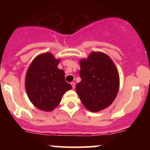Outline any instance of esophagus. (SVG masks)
Here are the masks:
<instances>
[{"label": "esophagus", "mask_w": 150, "mask_h": 150, "mask_svg": "<svg viewBox=\"0 0 150 150\" xmlns=\"http://www.w3.org/2000/svg\"><path fill=\"white\" fill-rule=\"evenodd\" d=\"M71 85H72V88H75V82H72V83H71Z\"/></svg>", "instance_id": "1"}]
</instances>
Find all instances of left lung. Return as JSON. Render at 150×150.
<instances>
[{"mask_svg":"<svg viewBox=\"0 0 150 150\" xmlns=\"http://www.w3.org/2000/svg\"><path fill=\"white\" fill-rule=\"evenodd\" d=\"M81 81L76 92L84 107L99 112L113 102L120 85L119 74L112 60L102 52H92L80 62Z\"/></svg>","mask_w":150,"mask_h":150,"instance_id":"8db88e82","label":"left lung"}]
</instances>
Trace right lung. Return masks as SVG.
Returning a JSON list of instances; mask_svg holds the SVG:
<instances>
[{
	"label": "right lung",
	"mask_w": 150,
	"mask_h": 150,
	"mask_svg": "<svg viewBox=\"0 0 150 150\" xmlns=\"http://www.w3.org/2000/svg\"><path fill=\"white\" fill-rule=\"evenodd\" d=\"M59 59L51 53L36 57L25 77V88L32 102L43 111L49 112L60 103L63 94L72 88L64 80V72L58 67Z\"/></svg>",
	"instance_id": "1"
}]
</instances>
